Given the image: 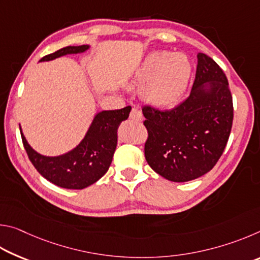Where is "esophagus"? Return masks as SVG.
Segmentation results:
<instances>
[{
  "label": "esophagus",
  "mask_w": 260,
  "mask_h": 260,
  "mask_svg": "<svg viewBox=\"0 0 260 260\" xmlns=\"http://www.w3.org/2000/svg\"><path fill=\"white\" fill-rule=\"evenodd\" d=\"M129 118H131V119L135 120V121H141L143 119V114L138 108H133V109H132L131 113H129Z\"/></svg>",
  "instance_id": "esophagus-1"
}]
</instances>
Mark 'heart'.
I'll return each instance as SVG.
<instances>
[{"instance_id":"obj_1","label":"heart","mask_w":260,"mask_h":260,"mask_svg":"<svg viewBox=\"0 0 260 260\" xmlns=\"http://www.w3.org/2000/svg\"><path fill=\"white\" fill-rule=\"evenodd\" d=\"M191 76V63L182 52L152 51L136 69L131 86L153 107H170L182 98Z\"/></svg>"}]
</instances>
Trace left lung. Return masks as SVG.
Listing matches in <instances>:
<instances>
[{"mask_svg":"<svg viewBox=\"0 0 260 260\" xmlns=\"http://www.w3.org/2000/svg\"><path fill=\"white\" fill-rule=\"evenodd\" d=\"M149 166L170 181L208 173L222 155L233 124V99L225 73L208 55L197 54L189 98L170 111L143 107Z\"/></svg>","mask_w":260,"mask_h":260,"instance_id":"obj_1","label":"left lung"}]
</instances>
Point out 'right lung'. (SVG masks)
I'll use <instances>...</instances> for the list:
<instances>
[{"instance_id":"right-lung-1","label":"right lung","mask_w":260,"mask_h":260,"mask_svg":"<svg viewBox=\"0 0 260 260\" xmlns=\"http://www.w3.org/2000/svg\"><path fill=\"white\" fill-rule=\"evenodd\" d=\"M90 46H69L47 55L40 61H49L67 55L82 54ZM132 108L100 111L76 148L59 156H45L29 146L20 128L21 140L29 160L43 178L67 189H83L103 177L111 165L118 142V127L129 116Z\"/></svg>"}]
</instances>
